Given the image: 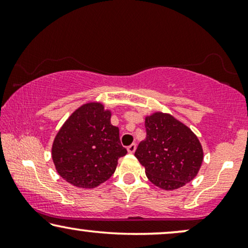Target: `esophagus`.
<instances>
[{
    "instance_id": "obj_1",
    "label": "esophagus",
    "mask_w": 248,
    "mask_h": 248,
    "mask_svg": "<svg viewBox=\"0 0 248 248\" xmlns=\"http://www.w3.org/2000/svg\"><path fill=\"white\" fill-rule=\"evenodd\" d=\"M135 150H137V144H135V143H132L131 145H128V147H127L128 154H134Z\"/></svg>"
}]
</instances>
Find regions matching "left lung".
Segmentation results:
<instances>
[{
  "mask_svg": "<svg viewBox=\"0 0 248 248\" xmlns=\"http://www.w3.org/2000/svg\"><path fill=\"white\" fill-rule=\"evenodd\" d=\"M147 138L140 142L135 157L152 184L172 191L198 175L203 149L191 128L171 114L155 111L145 116Z\"/></svg>",
  "mask_w": 248,
  "mask_h": 248,
  "instance_id": "left-lung-1",
  "label": "left lung"
}]
</instances>
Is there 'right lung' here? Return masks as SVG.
I'll return each instance as SVG.
<instances>
[{
	"label": "right lung",
	"mask_w": 248,
	"mask_h": 248,
	"mask_svg": "<svg viewBox=\"0 0 248 248\" xmlns=\"http://www.w3.org/2000/svg\"><path fill=\"white\" fill-rule=\"evenodd\" d=\"M111 111L99 101L81 105L60 128L52 145V159L64 181L81 188H93L115 172L127 154L120 130L110 123Z\"/></svg>",
	"instance_id": "right-lung-1"
}]
</instances>
